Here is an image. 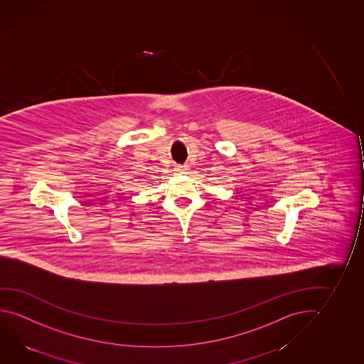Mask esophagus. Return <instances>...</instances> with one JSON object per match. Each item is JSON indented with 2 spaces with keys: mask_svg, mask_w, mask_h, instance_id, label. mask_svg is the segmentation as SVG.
I'll list each match as a JSON object with an SVG mask.
<instances>
[{
  "mask_svg": "<svg viewBox=\"0 0 364 364\" xmlns=\"http://www.w3.org/2000/svg\"><path fill=\"white\" fill-rule=\"evenodd\" d=\"M188 170H189L188 165H178V166H176V171L180 173H185Z\"/></svg>",
  "mask_w": 364,
  "mask_h": 364,
  "instance_id": "34e87169",
  "label": "esophagus"
}]
</instances>
